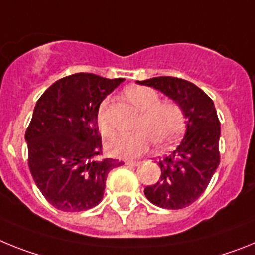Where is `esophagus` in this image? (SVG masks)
Wrapping results in <instances>:
<instances>
[{"label": "esophagus", "instance_id": "esophagus-1", "mask_svg": "<svg viewBox=\"0 0 255 255\" xmlns=\"http://www.w3.org/2000/svg\"><path fill=\"white\" fill-rule=\"evenodd\" d=\"M141 161H133V160H127L126 161V165L128 167H137V165H140Z\"/></svg>", "mask_w": 255, "mask_h": 255}]
</instances>
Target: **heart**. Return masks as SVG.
Instances as JSON below:
<instances>
[{
  "label": "heart",
  "instance_id": "heart-1",
  "mask_svg": "<svg viewBox=\"0 0 255 255\" xmlns=\"http://www.w3.org/2000/svg\"><path fill=\"white\" fill-rule=\"evenodd\" d=\"M127 97L141 112L134 127L137 132L110 140L106 143V151L109 155L123 159L136 158L149 150L152 141L159 149H164L181 136L185 127V115L176 101H160L158 92L145 86L128 88ZM96 122L104 137L114 134V126L108 114L106 100L99 106Z\"/></svg>",
  "mask_w": 255,
  "mask_h": 255
}]
</instances>
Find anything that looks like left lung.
I'll use <instances>...</instances> for the list:
<instances>
[{
	"instance_id": "1",
	"label": "left lung",
	"mask_w": 255,
	"mask_h": 255,
	"mask_svg": "<svg viewBox=\"0 0 255 255\" xmlns=\"http://www.w3.org/2000/svg\"><path fill=\"white\" fill-rule=\"evenodd\" d=\"M160 91L182 108L186 132L173 151L159 159L161 174L155 185L145 187L147 200L165 209L189 207L207 189L220 164L221 127L216 108L198 86L174 77L137 81Z\"/></svg>"
}]
</instances>
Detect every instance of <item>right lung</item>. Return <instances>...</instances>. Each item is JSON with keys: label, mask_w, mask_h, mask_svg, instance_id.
<instances>
[{"label": "right lung", "mask_w": 255, "mask_h": 255, "mask_svg": "<svg viewBox=\"0 0 255 255\" xmlns=\"http://www.w3.org/2000/svg\"><path fill=\"white\" fill-rule=\"evenodd\" d=\"M123 81L77 73L55 82L35 104L25 132L28 164L39 191L57 209L96 207L108 173L123 164L114 159L95 160L103 150L97 110Z\"/></svg>", "instance_id": "right-lung-1"}]
</instances>
